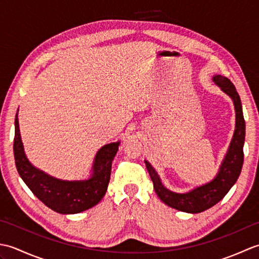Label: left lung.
<instances>
[{"mask_svg": "<svg viewBox=\"0 0 259 259\" xmlns=\"http://www.w3.org/2000/svg\"><path fill=\"white\" fill-rule=\"evenodd\" d=\"M212 81L221 88L223 92L232 98L236 112L235 133L216 177L209 183L197 187L189 192L178 194V192L167 189L162 185L161 179L156 170L149 162L145 160L148 172H149L153 183V188H155L158 197L169 207L180 211L198 213L216 205L226 196L230 188L237 181L244 163L243 148L245 142V119L239 95L236 91L235 85L226 76L217 74L213 76Z\"/></svg>", "mask_w": 259, "mask_h": 259, "instance_id": "1", "label": "left lung"}]
</instances>
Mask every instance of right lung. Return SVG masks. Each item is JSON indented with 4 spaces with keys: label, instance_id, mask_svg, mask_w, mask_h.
Listing matches in <instances>:
<instances>
[{
    "label": "right lung",
    "instance_id": "add662e5",
    "mask_svg": "<svg viewBox=\"0 0 259 259\" xmlns=\"http://www.w3.org/2000/svg\"><path fill=\"white\" fill-rule=\"evenodd\" d=\"M19 111V110H18ZM120 141L103 146L97 152L92 175L88 180H61L35 168L27 160L21 140L18 113L15 115L14 158L18 172L30 190L46 206L59 213H78L92 208L106 195L111 164Z\"/></svg>",
    "mask_w": 259,
    "mask_h": 259
}]
</instances>
